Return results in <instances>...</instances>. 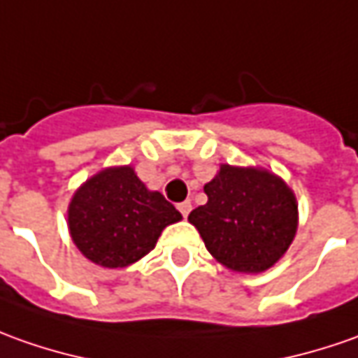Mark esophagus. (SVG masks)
I'll use <instances>...</instances> for the list:
<instances>
[{
    "instance_id": "esophagus-1",
    "label": "esophagus",
    "mask_w": 358,
    "mask_h": 358,
    "mask_svg": "<svg viewBox=\"0 0 358 358\" xmlns=\"http://www.w3.org/2000/svg\"><path fill=\"white\" fill-rule=\"evenodd\" d=\"M178 210L184 217H188V213L192 211V203L189 201H182V203H178Z\"/></svg>"
}]
</instances>
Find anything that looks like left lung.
<instances>
[{
	"label": "left lung",
	"mask_w": 358,
	"mask_h": 358,
	"mask_svg": "<svg viewBox=\"0 0 358 358\" xmlns=\"http://www.w3.org/2000/svg\"><path fill=\"white\" fill-rule=\"evenodd\" d=\"M208 203L188 215L206 249L237 272L271 268L290 247L298 227L292 189L266 170L221 164L203 186Z\"/></svg>",
	"instance_id": "8db88e82"
}]
</instances>
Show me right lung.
Instances as JSON below:
<instances>
[{"label": "right lung", "mask_w": 358, "mask_h": 358, "mask_svg": "<svg viewBox=\"0 0 358 358\" xmlns=\"http://www.w3.org/2000/svg\"><path fill=\"white\" fill-rule=\"evenodd\" d=\"M180 220V211L160 192H148L131 166L103 170L87 180L68 210L76 247L106 268L143 259L162 229Z\"/></svg>", "instance_id": "obj_1"}]
</instances>
